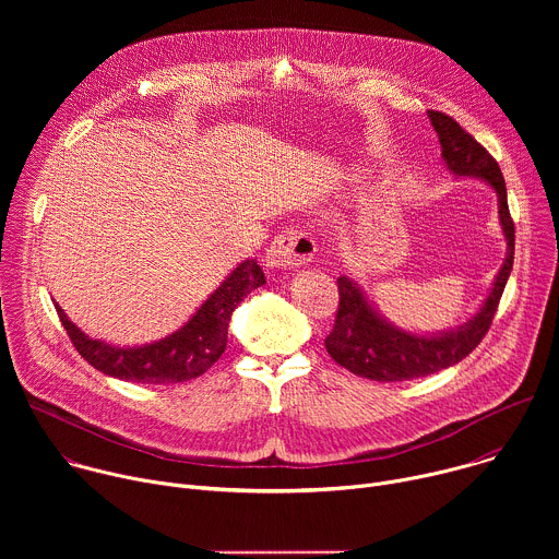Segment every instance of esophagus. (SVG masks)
Masks as SVG:
<instances>
[{
  "mask_svg": "<svg viewBox=\"0 0 559 559\" xmlns=\"http://www.w3.org/2000/svg\"><path fill=\"white\" fill-rule=\"evenodd\" d=\"M313 252H316V243L309 236V231L285 229L272 241V246L265 254V265L272 272L294 270V267H300L307 261H311Z\"/></svg>",
  "mask_w": 559,
  "mask_h": 559,
  "instance_id": "1",
  "label": "esophagus"
}]
</instances>
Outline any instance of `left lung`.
I'll use <instances>...</instances> for the list:
<instances>
[{"label": "left lung", "instance_id": "1", "mask_svg": "<svg viewBox=\"0 0 559 559\" xmlns=\"http://www.w3.org/2000/svg\"><path fill=\"white\" fill-rule=\"evenodd\" d=\"M427 117L438 134L447 170L455 179L483 181L496 192L507 254L477 311L466 323L438 332H412L397 328L378 309L356 278L345 274L338 276L341 305L334 330L325 338V347L338 365L360 378L378 382H401L431 376L466 358L489 332L500 296L513 270L515 227L509 214L507 186L500 166L480 143L460 128L457 121L433 110H429Z\"/></svg>", "mask_w": 559, "mask_h": 559}]
</instances>
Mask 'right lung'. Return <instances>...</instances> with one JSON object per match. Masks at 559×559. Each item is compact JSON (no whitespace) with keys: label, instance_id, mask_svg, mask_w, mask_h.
Wrapping results in <instances>:
<instances>
[{"label":"right lung","instance_id":"obj_1","mask_svg":"<svg viewBox=\"0 0 559 559\" xmlns=\"http://www.w3.org/2000/svg\"><path fill=\"white\" fill-rule=\"evenodd\" d=\"M263 283L265 274L261 265L254 259L241 261L179 330L145 345H112L93 338L52 302L72 345L95 369L128 382L170 384L199 378L221 358L234 309Z\"/></svg>","mask_w":559,"mask_h":559}]
</instances>
